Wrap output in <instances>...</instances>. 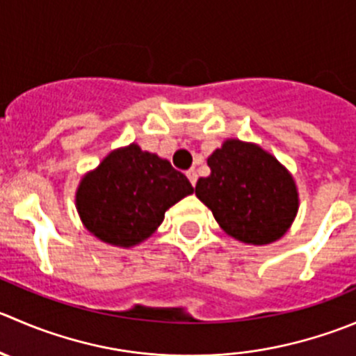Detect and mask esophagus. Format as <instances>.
<instances>
[{"mask_svg":"<svg viewBox=\"0 0 356 356\" xmlns=\"http://www.w3.org/2000/svg\"><path fill=\"white\" fill-rule=\"evenodd\" d=\"M186 175H188L189 182H191V184L195 186L196 181H198V174H196V170H188V172H186Z\"/></svg>","mask_w":356,"mask_h":356,"instance_id":"1","label":"esophagus"}]
</instances>
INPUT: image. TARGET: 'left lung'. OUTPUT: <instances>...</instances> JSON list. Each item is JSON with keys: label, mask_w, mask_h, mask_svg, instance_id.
I'll list each match as a JSON object with an SVG mask.
<instances>
[{"label": "left lung", "mask_w": 356, "mask_h": 356, "mask_svg": "<svg viewBox=\"0 0 356 356\" xmlns=\"http://www.w3.org/2000/svg\"><path fill=\"white\" fill-rule=\"evenodd\" d=\"M195 193L226 234L247 245L280 240L294 222L299 193L291 172L259 144L226 139L209 158Z\"/></svg>", "instance_id": "1"}]
</instances>
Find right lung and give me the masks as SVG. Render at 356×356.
Listing matches in <instances>:
<instances>
[{"instance_id":"add662e5","label":"right lung","mask_w":356,"mask_h":356,"mask_svg":"<svg viewBox=\"0 0 356 356\" xmlns=\"http://www.w3.org/2000/svg\"><path fill=\"white\" fill-rule=\"evenodd\" d=\"M193 186L170 161L139 144L113 149L76 189L83 226L104 243L130 248L146 241L165 212L191 195Z\"/></svg>"}]
</instances>
